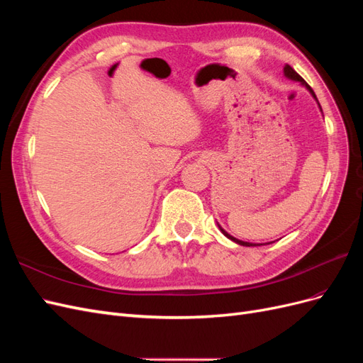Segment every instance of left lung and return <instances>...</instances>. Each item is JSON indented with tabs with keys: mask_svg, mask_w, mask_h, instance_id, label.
Listing matches in <instances>:
<instances>
[{
	"mask_svg": "<svg viewBox=\"0 0 363 363\" xmlns=\"http://www.w3.org/2000/svg\"><path fill=\"white\" fill-rule=\"evenodd\" d=\"M284 75H286L288 77V79H291V80H296V82H301L303 84H306V87H307V89H309L311 91V94L316 98V95H315V92L312 91V87L309 86V84H307L304 80H303V77L300 75V74H296L295 71H294V68H291L289 67V65H286V67H284ZM219 228H221V227H219ZM221 232L224 233V236H227L228 239H232V240H235V242L236 244H239V245H244V247H256V244H250V242H244V240H239V239H236V238H233V236H230L227 232H224V230L221 228Z\"/></svg>",
	"mask_w": 363,
	"mask_h": 363,
	"instance_id": "obj_1",
	"label": "left lung"
}]
</instances>
